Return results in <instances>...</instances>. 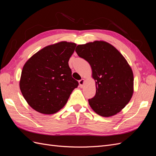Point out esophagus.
I'll list each match as a JSON object with an SVG mask.
<instances>
[{
	"label": "esophagus",
	"instance_id": "esophagus-1",
	"mask_svg": "<svg viewBox=\"0 0 156 156\" xmlns=\"http://www.w3.org/2000/svg\"><path fill=\"white\" fill-rule=\"evenodd\" d=\"M79 87L82 88L83 87L84 83V79H82L80 80V81H79Z\"/></svg>",
	"mask_w": 156,
	"mask_h": 156
}]
</instances>
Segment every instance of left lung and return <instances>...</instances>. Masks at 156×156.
<instances>
[{
    "instance_id": "1",
    "label": "left lung",
    "mask_w": 156,
    "mask_h": 156,
    "mask_svg": "<svg viewBox=\"0 0 156 156\" xmlns=\"http://www.w3.org/2000/svg\"><path fill=\"white\" fill-rule=\"evenodd\" d=\"M75 51L90 65L96 81V92L88 100L90 106L101 116L117 114L133 93V74L126 60L115 47L103 41L79 45Z\"/></svg>"
}]
</instances>
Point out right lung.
<instances>
[{
  "label": "right lung",
  "mask_w": 156,
  "mask_h": 156,
  "mask_svg": "<svg viewBox=\"0 0 156 156\" xmlns=\"http://www.w3.org/2000/svg\"><path fill=\"white\" fill-rule=\"evenodd\" d=\"M75 47L67 41L47 46L24 65L20 90L28 104L36 111L46 115L58 112L78 87L68 64Z\"/></svg>",
  "instance_id": "right-lung-1"
}]
</instances>
